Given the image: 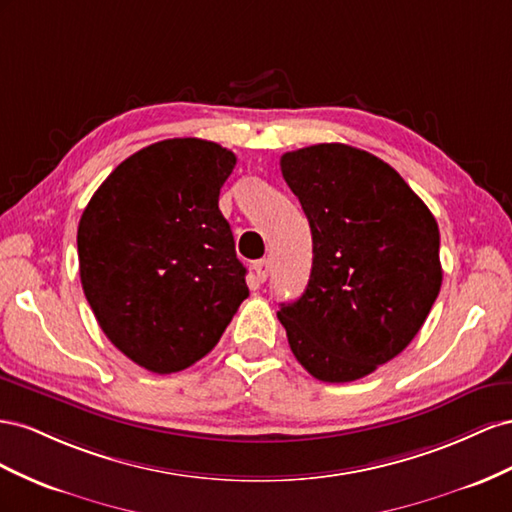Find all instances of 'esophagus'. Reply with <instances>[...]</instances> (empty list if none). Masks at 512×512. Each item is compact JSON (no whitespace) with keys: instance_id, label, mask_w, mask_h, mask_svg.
I'll list each match as a JSON object with an SVG mask.
<instances>
[{"instance_id":"esophagus-1","label":"esophagus","mask_w":512,"mask_h":512,"mask_svg":"<svg viewBox=\"0 0 512 512\" xmlns=\"http://www.w3.org/2000/svg\"><path fill=\"white\" fill-rule=\"evenodd\" d=\"M253 270H255V274H257V281L264 283V281L268 279V274H270V261H268V259H259V261H255V264H253Z\"/></svg>"}]
</instances>
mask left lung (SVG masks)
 Here are the masks:
<instances>
[{"label": "left lung", "instance_id": "obj_1", "mask_svg": "<svg viewBox=\"0 0 512 512\" xmlns=\"http://www.w3.org/2000/svg\"><path fill=\"white\" fill-rule=\"evenodd\" d=\"M313 236L304 294L281 304L291 352L321 382H354L412 343L442 287L440 229L401 175L345 143L281 156Z\"/></svg>", "mask_w": 512, "mask_h": 512}]
</instances>
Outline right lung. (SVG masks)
<instances>
[{
	"label": "right lung",
	"instance_id": "1",
	"mask_svg": "<svg viewBox=\"0 0 512 512\" xmlns=\"http://www.w3.org/2000/svg\"><path fill=\"white\" fill-rule=\"evenodd\" d=\"M233 167L236 154L218 143L158 141L115 167L83 210V294L107 339L152 373L212 352L248 296L218 210Z\"/></svg>",
	"mask_w": 512,
	"mask_h": 512
}]
</instances>
